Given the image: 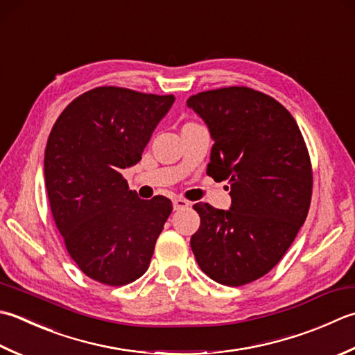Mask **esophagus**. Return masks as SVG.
<instances>
[{"label":"esophagus","instance_id":"1","mask_svg":"<svg viewBox=\"0 0 355 355\" xmlns=\"http://www.w3.org/2000/svg\"><path fill=\"white\" fill-rule=\"evenodd\" d=\"M189 206H191V201H187V200H184L182 197H178V198L173 200V209H175V211L186 209V207H189Z\"/></svg>","mask_w":355,"mask_h":355}]
</instances>
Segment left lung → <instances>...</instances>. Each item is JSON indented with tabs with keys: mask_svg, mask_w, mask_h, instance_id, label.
I'll use <instances>...</instances> for the list:
<instances>
[{
	"mask_svg": "<svg viewBox=\"0 0 355 355\" xmlns=\"http://www.w3.org/2000/svg\"><path fill=\"white\" fill-rule=\"evenodd\" d=\"M187 106L209 128L207 175L227 180L231 209L193 205L200 227L191 248L200 269L225 286L268 274L306 220L312 166L294 116L259 90L231 86L192 95Z\"/></svg>",
	"mask_w": 355,
	"mask_h": 355,
	"instance_id": "1",
	"label": "left lung"
}]
</instances>
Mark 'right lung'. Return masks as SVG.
<instances>
[{
    "mask_svg": "<svg viewBox=\"0 0 355 355\" xmlns=\"http://www.w3.org/2000/svg\"><path fill=\"white\" fill-rule=\"evenodd\" d=\"M173 101L101 86L76 96L53 124L44 152L49 203L69 255L89 279L123 286L149 268L172 203L141 200L121 171L140 162Z\"/></svg>",
    "mask_w": 355,
    "mask_h": 355,
    "instance_id": "add662e5",
    "label": "right lung"
}]
</instances>
